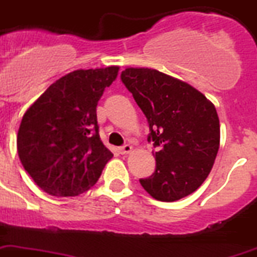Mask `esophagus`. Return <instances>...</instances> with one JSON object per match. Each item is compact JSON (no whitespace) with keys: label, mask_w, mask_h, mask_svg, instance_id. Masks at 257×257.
Returning a JSON list of instances; mask_svg holds the SVG:
<instances>
[{"label":"esophagus","mask_w":257,"mask_h":257,"mask_svg":"<svg viewBox=\"0 0 257 257\" xmlns=\"http://www.w3.org/2000/svg\"><path fill=\"white\" fill-rule=\"evenodd\" d=\"M118 150H120V153L121 154H129V153H132L133 148H132V145H128V144H126V145L121 147Z\"/></svg>","instance_id":"esophagus-1"}]
</instances>
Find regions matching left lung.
Returning <instances> with one entry per match:
<instances>
[{
    "mask_svg": "<svg viewBox=\"0 0 257 257\" xmlns=\"http://www.w3.org/2000/svg\"><path fill=\"white\" fill-rule=\"evenodd\" d=\"M121 80L147 116L156 172L140 183L157 201L193 194L212 169L220 143L214 104L185 81L152 68H125Z\"/></svg>",
    "mask_w": 257,
    "mask_h": 257,
    "instance_id": "1",
    "label": "left lung"
}]
</instances>
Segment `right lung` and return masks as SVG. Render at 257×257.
I'll use <instances>...</instances> for the list:
<instances>
[{"label": "right lung", "mask_w": 257, "mask_h": 257, "mask_svg": "<svg viewBox=\"0 0 257 257\" xmlns=\"http://www.w3.org/2000/svg\"><path fill=\"white\" fill-rule=\"evenodd\" d=\"M117 74V66L72 71L25 112L17 135L18 156L34 182L50 195L85 193L113 157L100 140L96 107Z\"/></svg>", "instance_id": "obj_1"}]
</instances>
